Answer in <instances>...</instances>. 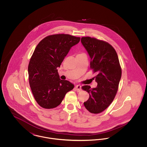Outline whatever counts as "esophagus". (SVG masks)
Masks as SVG:
<instances>
[{
  "label": "esophagus",
  "instance_id": "obj_1",
  "mask_svg": "<svg viewBox=\"0 0 147 147\" xmlns=\"http://www.w3.org/2000/svg\"><path fill=\"white\" fill-rule=\"evenodd\" d=\"M76 90L77 92H80L82 90V86L79 85H77L76 86Z\"/></svg>",
  "mask_w": 147,
  "mask_h": 147
}]
</instances>
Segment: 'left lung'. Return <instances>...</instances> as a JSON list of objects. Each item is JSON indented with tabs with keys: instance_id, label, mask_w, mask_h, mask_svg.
Instances as JSON below:
<instances>
[{
	"instance_id": "left-lung-1",
	"label": "left lung",
	"mask_w": 147,
	"mask_h": 147,
	"mask_svg": "<svg viewBox=\"0 0 147 147\" xmlns=\"http://www.w3.org/2000/svg\"><path fill=\"white\" fill-rule=\"evenodd\" d=\"M81 42L90 57V68L97 74L94 78L98 83L95 88L91 89L89 85L82 87L89 94L84 105L89 112L97 114L106 109L115 97L121 67L115 49L108 42L90 37H82Z\"/></svg>"
}]
</instances>
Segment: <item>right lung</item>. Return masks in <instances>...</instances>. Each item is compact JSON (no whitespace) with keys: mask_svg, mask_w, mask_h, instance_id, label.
<instances>
[{"mask_svg":"<svg viewBox=\"0 0 147 147\" xmlns=\"http://www.w3.org/2000/svg\"><path fill=\"white\" fill-rule=\"evenodd\" d=\"M80 40L68 34L49 35L35 48L28 64V79L35 100L42 108H55L74 88L69 81L60 79L57 68Z\"/></svg>","mask_w":147,"mask_h":147,"instance_id":"1","label":"right lung"}]
</instances>
